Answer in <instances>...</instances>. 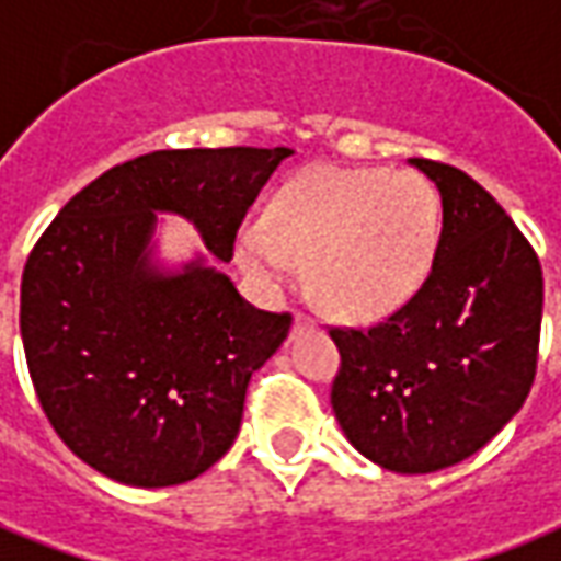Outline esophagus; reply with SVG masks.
Wrapping results in <instances>:
<instances>
[{"label": "esophagus", "mask_w": 561, "mask_h": 561, "mask_svg": "<svg viewBox=\"0 0 561 561\" xmlns=\"http://www.w3.org/2000/svg\"><path fill=\"white\" fill-rule=\"evenodd\" d=\"M306 328H312V318H306V316L294 318V333H300V330Z\"/></svg>", "instance_id": "34e87169"}]
</instances>
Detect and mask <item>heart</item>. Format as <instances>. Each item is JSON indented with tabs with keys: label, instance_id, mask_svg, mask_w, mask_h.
<instances>
[{
	"label": "heart",
	"instance_id": "1",
	"mask_svg": "<svg viewBox=\"0 0 561 561\" xmlns=\"http://www.w3.org/2000/svg\"><path fill=\"white\" fill-rule=\"evenodd\" d=\"M438 233L442 204L421 173L312 164L282 185L267 221L237 231L233 257L261 288H279L309 264L321 306L376 321L421 288Z\"/></svg>",
	"mask_w": 561,
	"mask_h": 561
}]
</instances>
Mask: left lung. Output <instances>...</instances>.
Instances as JSON below:
<instances>
[{
    "instance_id": "obj_1",
    "label": "left lung",
    "mask_w": 561,
    "mask_h": 561,
    "mask_svg": "<svg viewBox=\"0 0 561 561\" xmlns=\"http://www.w3.org/2000/svg\"><path fill=\"white\" fill-rule=\"evenodd\" d=\"M409 164L442 195L433 270L388 321L330 330L342 354L330 402L354 450L426 474L481 450L529 397L543 276L529 240L469 173Z\"/></svg>"
}]
</instances>
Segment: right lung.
<instances>
[{
  "label": "right lung",
  "mask_w": 561,
  "mask_h": 561,
  "mask_svg": "<svg viewBox=\"0 0 561 561\" xmlns=\"http://www.w3.org/2000/svg\"><path fill=\"white\" fill-rule=\"evenodd\" d=\"M294 149H159L116 164L59 209L20 285V336L56 435L128 486H173L233 445L249 378L291 316L261 312L219 270L245 209ZM161 215L204 250L160 257Z\"/></svg>",
  "instance_id": "1"
}]
</instances>
